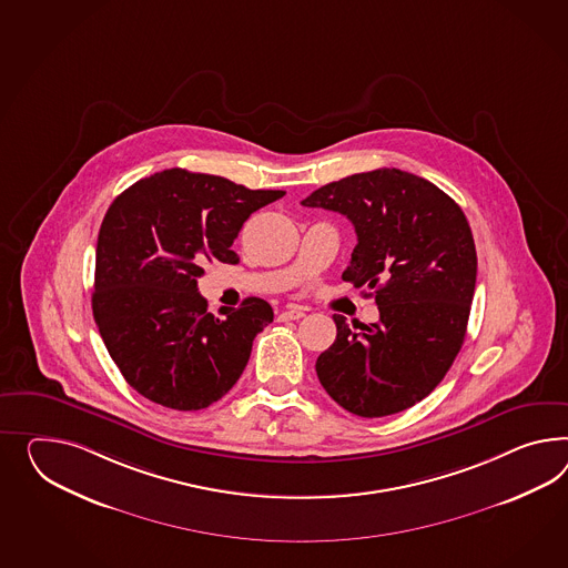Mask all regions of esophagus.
Returning a JSON list of instances; mask_svg holds the SVG:
<instances>
[{"instance_id": "esophagus-1", "label": "esophagus", "mask_w": 568, "mask_h": 568, "mask_svg": "<svg viewBox=\"0 0 568 568\" xmlns=\"http://www.w3.org/2000/svg\"><path fill=\"white\" fill-rule=\"evenodd\" d=\"M305 317V308L303 306H288L280 313V320L282 321H294L303 320Z\"/></svg>"}]
</instances>
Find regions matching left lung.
<instances>
[{
	"label": "left lung",
	"mask_w": 568,
	"mask_h": 568,
	"mask_svg": "<svg viewBox=\"0 0 568 568\" xmlns=\"http://www.w3.org/2000/svg\"><path fill=\"white\" fill-rule=\"evenodd\" d=\"M301 204L339 212L358 243L342 277L375 291L378 321L349 327L334 315L335 342L315 371L344 409L381 418L437 387L466 337L478 257L466 214L430 181L399 169L346 176Z\"/></svg>",
	"instance_id": "1"
}]
</instances>
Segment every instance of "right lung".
Listing matches in <instances>:
<instances>
[{
    "instance_id": "obj_1",
    "label": "right lung",
    "mask_w": 568,
    "mask_h": 568,
    "mask_svg": "<svg viewBox=\"0 0 568 568\" xmlns=\"http://www.w3.org/2000/svg\"><path fill=\"white\" fill-rule=\"evenodd\" d=\"M282 195L185 169L140 179L116 195L97 243L92 313L140 395L190 412L233 389L274 311L248 296L219 320L197 277L205 260L239 263L231 245L245 220Z\"/></svg>"
}]
</instances>
